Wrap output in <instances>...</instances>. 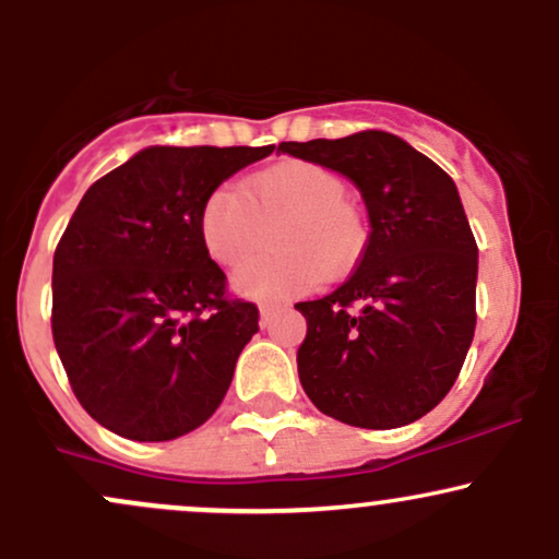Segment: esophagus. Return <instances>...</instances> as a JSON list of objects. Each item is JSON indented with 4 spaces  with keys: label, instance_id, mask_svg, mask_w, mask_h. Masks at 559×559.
<instances>
[{
    "label": "esophagus",
    "instance_id": "1",
    "mask_svg": "<svg viewBox=\"0 0 559 559\" xmlns=\"http://www.w3.org/2000/svg\"><path fill=\"white\" fill-rule=\"evenodd\" d=\"M275 310H278V305H262L260 307V325H267L275 316Z\"/></svg>",
    "mask_w": 559,
    "mask_h": 559
}]
</instances>
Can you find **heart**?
Returning a JSON list of instances; mask_svg holds the SVG:
<instances>
[{
    "mask_svg": "<svg viewBox=\"0 0 559 559\" xmlns=\"http://www.w3.org/2000/svg\"><path fill=\"white\" fill-rule=\"evenodd\" d=\"M346 197L336 173L307 159H284L252 173L239 189L221 186L199 210V239L217 265L247 262L265 241L278 252L243 265L234 288L243 297L275 299L336 278L360 262L368 249V217Z\"/></svg>",
    "mask_w": 559,
    "mask_h": 559,
    "instance_id": "b5f03b06",
    "label": "heart"
}]
</instances>
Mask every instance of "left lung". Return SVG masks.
<instances>
[{"mask_svg":"<svg viewBox=\"0 0 559 559\" xmlns=\"http://www.w3.org/2000/svg\"><path fill=\"white\" fill-rule=\"evenodd\" d=\"M362 191L368 249L329 297L297 301L307 336L299 381L329 418L400 428L454 386L476 331L478 247L457 186L394 133L284 141Z\"/></svg>","mask_w":559,"mask_h":559,"instance_id":"1","label":"left lung"}]
</instances>
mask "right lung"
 Returning a JSON list of instances; mask_svg holds the SVG:
<instances>
[{
	"label": "right lung",
	"mask_w": 559,
	"mask_h": 559,
	"mask_svg": "<svg viewBox=\"0 0 559 559\" xmlns=\"http://www.w3.org/2000/svg\"><path fill=\"white\" fill-rule=\"evenodd\" d=\"M267 146H150L92 183L55 249L52 336L75 400L133 441H170L221 407L260 331L199 239L207 194Z\"/></svg>",
	"instance_id": "add662e5"
}]
</instances>
